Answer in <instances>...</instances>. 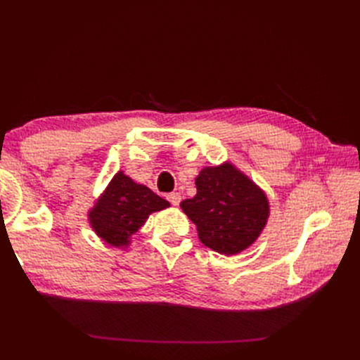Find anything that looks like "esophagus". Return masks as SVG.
Instances as JSON below:
<instances>
[{"label": "esophagus", "instance_id": "esophagus-1", "mask_svg": "<svg viewBox=\"0 0 360 360\" xmlns=\"http://www.w3.org/2000/svg\"><path fill=\"white\" fill-rule=\"evenodd\" d=\"M167 200L172 204V205H179L181 201V195L179 192H171L167 195Z\"/></svg>", "mask_w": 360, "mask_h": 360}]
</instances>
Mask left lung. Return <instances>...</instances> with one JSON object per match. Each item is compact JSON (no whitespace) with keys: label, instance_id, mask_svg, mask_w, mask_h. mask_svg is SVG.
<instances>
[{"label":"left lung","instance_id":"8db88e82","mask_svg":"<svg viewBox=\"0 0 360 360\" xmlns=\"http://www.w3.org/2000/svg\"><path fill=\"white\" fill-rule=\"evenodd\" d=\"M197 195L180 207L197 225L201 243L224 255L252 245L269 219L266 193L233 163L205 167L195 179Z\"/></svg>","mask_w":360,"mask_h":360}]
</instances>
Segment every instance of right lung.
Returning a JSON list of instances; mask_svg holds the SVG:
<instances>
[{"mask_svg":"<svg viewBox=\"0 0 360 360\" xmlns=\"http://www.w3.org/2000/svg\"><path fill=\"white\" fill-rule=\"evenodd\" d=\"M169 207L144 184H138L118 171L89 212V221L102 240L115 248H127L148 216Z\"/></svg>","mask_w":360,"mask_h":360,"instance_id":"right-lung-1","label":"right lung"}]
</instances>
